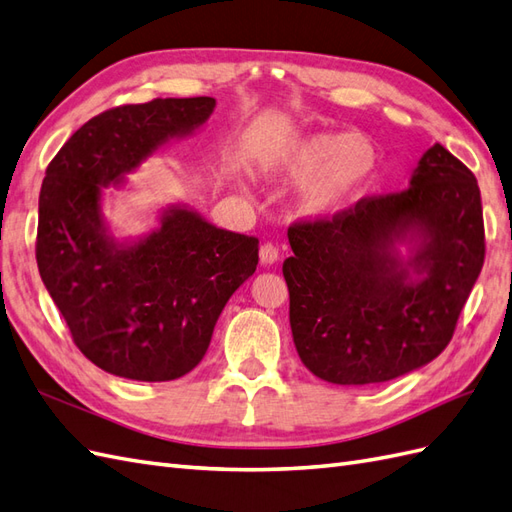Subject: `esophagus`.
<instances>
[{
    "instance_id": "obj_1",
    "label": "esophagus",
    "mask_w": 512,
    "mask_h": 512,
    "mask_svg": "<svg viewBox=\"0 0 512 512\" xmlns=\"http://www.w3.org/2000/svg\"><path fill=\"white\" fill-rule=\"evenodd\" d=\"M259 261L261 266H272L279 261V248L274 244H264L259 248Z\"/></svg>"
}]
</instances>
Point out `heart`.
<instances>
[{"label": "heart", "mask_w": 512, "mask_h": 512, "mask_svg": "<svg viewBox=\"0 0 512 512\" xmlns=\"http://www.w3.org/2000/svg\"><path fill=\"white\" fill-rule=\"evenodd\" d=\"M272 177L300 181L296 205L313 220L346 214L381 175V147L365 134L333 129L303 131L281 142L261 162Z\"/></svg>", "instance_id": "obj_1"}]
</instances>
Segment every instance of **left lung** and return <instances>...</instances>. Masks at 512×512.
Returning a JSON list of instances; mask_svg holds the SVG:
<instances>
[{
  "label": "left lung",
  "mask_w": 512,
  "mask_h": 512,
  "mask_svg": "<svg viewBox=\"0 0 512 512\" xmlns=\"http://www.w3.org/2000/svg\"><path fill=\"white\" fill-rule=\"evenodd\" d=\"M290 326L305 368L333 385L419 370L452 339L484 261L480 188L443 149L419 157L409 188L287 231Z\"/></svg>",
  "instance_id": "obj_1"
}]
</instances>
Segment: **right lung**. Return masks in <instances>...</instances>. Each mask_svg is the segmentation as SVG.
<instances>
[{
	"mask_svg": "<svg viewBox=\"0 0 512 512\" xmlns=\"http://www.w3.org/2000/svg\"><path fill=\"white\" fill-rule=\"evenodd\" d=\"M214 108L212 97H190L108 110L77 129L45 173L38 272L75 346L108 374L162 383L194 370L257 268V238L212 225L188 203L157 209L155 227L134 238L114 235L103 214L127 175L196 134Z\"/></svg>",
	"mask_w": 512,
	"mask_h": 512,
	"instance_id": "obj_1",
	"label": "right lung"
}]
</instances>
